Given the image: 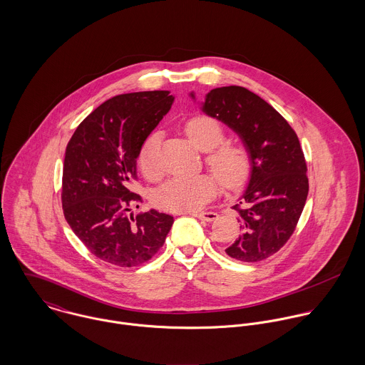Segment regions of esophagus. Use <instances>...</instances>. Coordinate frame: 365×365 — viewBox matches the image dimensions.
Returning <instances> with one entry per match:
<instances>
[{
	"label": "esophagus",
	"mask_w": 365,
	"mask_h": 365,
	"mask_svg": "<svg viewBox=\"0 0 365 365\" xmlns=\"http://www.w3.org/2000/svg\"><path fill=\"white\" fill-rule=\"evenodd\" d=\"M195 217L201 219V220H207V222H212L217 217L216 212H210V210H204V212H194L192 213Z\"/></svg>",
	"instance_id": "1"
}]
</instances>
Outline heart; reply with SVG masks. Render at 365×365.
<instances>
[{
    "mask_svg": "<svg viewBox=\"0 0 365 365\" xmlns=\"http://www.w3.org/2000/svg\"><path fill=\"white\" fill-rule=\"evenodd\" d=\"M185 135L201 152H207L205 164L229 188H237L247 181L253 170V155L242 142H225L226 130L213 116L195 115L184 125ZM158 133H152L140 148L138 163L146 177L160 173L157 149ZM219 181L212 174L198 177H174L157 188L153 202L157 208L170 212H190L202 208L219 191Z\"/></svg>",
    "mask_w": 365,
    "mask_h": 365,
    "instance_id": "b5f03b06",
    "label": "heart"
}]
</instances>
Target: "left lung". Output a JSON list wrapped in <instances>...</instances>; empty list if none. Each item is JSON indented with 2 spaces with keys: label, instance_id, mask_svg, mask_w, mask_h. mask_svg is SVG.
I'll use <instances>...</instances> for the list:
<instances>
[{
  "label": "left lung",
  "instance_id": "8db88e82",
  "mask_svg": "<svg viewBox=\"0 0 365 365\" xmlns=\"http://www.w3.org/2000/svg\"><path fill=\"white\" fill-rule=\"evenodd\" d=\"M204 110L236 130L253 155L249 188L233 207L242 233L225 252L245 262L265 260L289 240L308 198L299 139L278 110L240 86L210 90Z\"/></svg>",
  "mask_w": 365,
  "mask_h": 365
}]
</instances>
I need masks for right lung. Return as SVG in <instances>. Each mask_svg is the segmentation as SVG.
Instances as JSON below:
<instances>
[{"mask_svg": "<svg viewBox=\"0 0 365 365\" xmlns=\"http://www.w3.org/2000/svg\"><path fill=\"white\" fill-rule=\"evenodd\" d=\"M170 91L116 96L76 129L61 178L63 213L84 246L100 260L138 267L163 247L173 216L156 209L132 216L143 198L129 190L146 138L170 110Z\"/></svg>", "mask_w": 365, "mask_h": 365, "instance_id": "obj_1", "label": "right lung"}]
</instances>
